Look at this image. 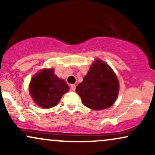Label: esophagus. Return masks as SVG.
<instances>
[{
	"label": "esophagus",
	"mask_w": 155,
	"mask_h": 155,
	"mask_svg": "<svg viewBox=\"0 0 155 155\" xmlns=\"http://www.w3.org/2000/svg\"><path fill=\"white\" fill-rule=\"evenodd\" d=\"M70 87H71V90L72 91H74V90H76V85L75 84H71L70 86Z\"/></svg>",
	"instance_id": "1"
}]
</instances>
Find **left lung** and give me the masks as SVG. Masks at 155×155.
Segmentation results:
<instances>
[{"mask_svg":"<svg viewBox=\"0 0 155 155\" xmlns=\"http://www.w3.org/2000/svg\"><path fill=\"white\" fill-rule=\"evenodd\" d=\"M76 91L83 104L93 110L111 107L119 92V81L108 64L96 59Z\"/></svg>","mask_w":155,"mask_h":155,"instance_id":"8db88e82","label":"left lung"}]
</instances>
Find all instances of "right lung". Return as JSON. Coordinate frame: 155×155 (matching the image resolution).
Listing matches in <instances>:
<instances>
[{"label":"right lung","mask_w":155,"mask_h":155,"mask_svg":"<svg viewBox=\"0 0 155 155\" xmlns=\"http://www.w3.org/2000/svg\"><path fill=\"white\" fill-rule=\"evenodd\" d=\"M69 87L54 74V69H43L32 78L29 90L32 98L40 107L50 108L58 104Z\"/></svg>","instance_id":"1"}]
</instances>
